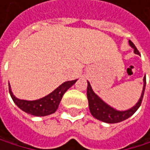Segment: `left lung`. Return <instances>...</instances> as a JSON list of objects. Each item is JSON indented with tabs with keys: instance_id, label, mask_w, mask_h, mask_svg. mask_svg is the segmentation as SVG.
Returning <instances> with one entry per match:
<instances>
[{
	"instance_id": "left-lung-1",
	"label": "left lung",
	"mask_w": 150,
	"mask_h": 150,
	"mask_svg": "<svg viewBox=\"0 0 150 150\" xmlns=\"http://www.w3.org/2000/svg\"><path fill=\"white\" fill-rule=\"evenodd\" d=\"M129 44L134 49V53L137 55H139V52L138 51L137 47L130 40H129ZM145 87H146V76L143 78V90L141 92V95L138 103L133 107L128 109V110L119 111V110H116L115 108L107 104L105 102H103L101 98L93 92L90 83L87 81V99L89 103V110L92 115L95 119L101 120V122H103L106 123L120 122L133 115L136 112V111L139 108L142 99H143L144 92H145Z\"/></svg>"
}]
</instances>
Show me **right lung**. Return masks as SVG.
<instances>
[{
    "label": "right lung",
    "mask_w": 150,
    "mask_h": 150,
    "mask_svg": "<svg viewBox=\"0 0 150 150\" xmlns=\"http://www.w3.org/2000/svg\"><path fill=\"white\" fill-rule=\"evenodd\" d=\"M76 81L77 79L72 81H67L60 84L57 89H55L52 93H50L45 97L33 101L22 100L17 98L11 91L10 83H9V91L15 104L23 112L33 116H40V117L47 116L54 113L57 110L63 95H64V93Z\"/></svg>",
    "instance_id": "1"
}]
</instances>
